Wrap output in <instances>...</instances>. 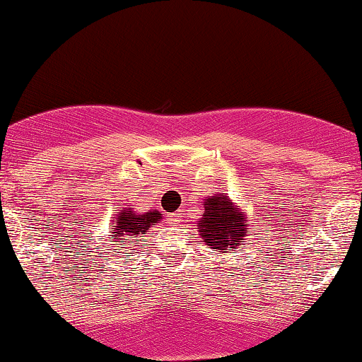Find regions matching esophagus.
Segmentation results:
<instances>
[{"instance_id": "34e87169", "label": "esophagus", "mask_w": 362, "mask_h": 362, "mask_svg": "<svg viewBox=\"0 0 362 362\" xmlns=\"http://www.w3.org/2000/svg\"><path fill=\"white\" fill-rule=\"evenodd\" d=\"M168 217H170V221L175 222V224H180V217H181L180 212H173V214H170Z\"/></svg>"}]
</instances>
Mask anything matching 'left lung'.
<instances>
[{"mask_svg": "<svg viewBox=\"0 0 362 362\" xmlns=\"http://www.w3.org/2000/svg\"><path fill=\"white\" fill-rule=\"evenodd\" d=\"M204 211L197 221V232L209 249L221 254H237L239 245L250 235L249 217L227 194L207 196Z\"/></svg>", "mask_w": 362, "mask_h": 362, "instance_id": "1", "label": "left lung"}]
</instances>
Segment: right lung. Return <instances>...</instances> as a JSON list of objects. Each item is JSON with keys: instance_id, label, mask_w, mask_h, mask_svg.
<instances>
[{"instance_id": "obj_1", "label": "right lung", "mask_w": 362, "mask_h": 362, "mask_svg": "<svg viewBox=\"0 0 362 362\" xmlns=\"http://www.w3.org/2000/svg\"><path fill=\"white\" fill-rule=\"evenodd\" d=\"M163 219L158 209H148L141 212L132 206L122 207L112 217V235H110V254H122L123 249L133 250V245L146 234L153 226Z\"/></svg>"}]
</instances>
